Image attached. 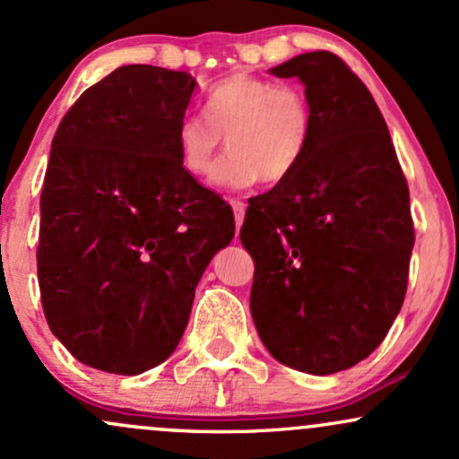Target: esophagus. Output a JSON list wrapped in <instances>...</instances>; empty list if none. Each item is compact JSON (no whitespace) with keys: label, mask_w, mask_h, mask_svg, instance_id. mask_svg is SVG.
I'll list each match as a JSON object with an SVG mask.
<instances>
[{"label":"esophagus","mask_w":459,"mask_h":459,"mask_svg":"<svg viewBox=\"0 0 459 459\" xmlns=\"http://www.w3.org/2000/svg\"><path fill=\"white\" fill-rule=\"evenodd\" d=\"M229 203H230V207H233V213H235V224H237V229H239V226L244 224V215H246V203H244V200H239V198H229Z\"/></svg>","instance_id":"obj_1"}]
</instances>
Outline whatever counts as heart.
Instances as JSON below:
<instances>
[{
    "instance_id": "b5f03b06",
    "label": "heart",
    "mask_w": 459,
    "mask_h": 459,
    "mask_svg": "<svg viewBox=\"0 0 459 459\" xmlns=\"http://www.w3.org/2000/svg\"><path fill=\"white\" fill-rule=\"evenodd\" d=\"M230 152L215 166L213 183L247 187L259 178L281 183L302 166L313 138V109L304 91L291 83L235 73L209 88L204 116L186 114L175 129L183 170L212 172L220 149Z\"/></svg>"
}]
</instances>
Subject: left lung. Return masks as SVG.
<instances>
[{
  "label": "left lung",
  "mask_w": 459,
  "mask_h": 459,
  "mask_svg": "<svg viewBox=\"0 0 459 459\" xmlns=\"http://www.w3.org/2000/svg\"><path fill=\"white\" fill-rule=\"evenodd\" d=\"M272 73L304 83L313 138L291 177L247 200L250 310L278 362L328 376L365 360L402 310L408 181L380 108L339 56L310 51Z\"/></svg>",
  "instance_id": "obj_1"
}]
</instances>
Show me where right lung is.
I'll list each match as a JSON object with an SVG mask.
<instances>
[{
	"label": "right lung",
	"instance_id": "obj_1",
	"mask_svg": "<svg viewBox=\"0 0 459 459\" xmlns=\"http://www.w3.org/2000/svg\"><path fill=\"white\" fill-rule=\"evenodd\" d=\"M192 75L127 65L57 125L36 250L47 324L83 365L138 376L177 350L233 212L183 170L175 129Z\"/></svg>",
	"mask_w": 459,
	"mask_h": 459
}]
</instances>
